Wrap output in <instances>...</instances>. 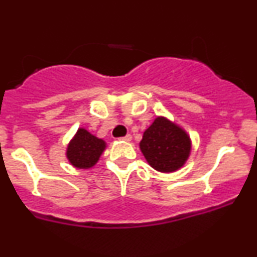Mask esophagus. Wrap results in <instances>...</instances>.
Listing matches in <instances>:
<instances>
[{
    "mask_svg": "<svg viewBox=\"0 0 257 257\" xmlns=\"http://www.w3.org/2000/svg\"><path fill=\"white\" fill-rule=\"evenodd\" d=\"M120 139H122L123 141H128V143H129V141H132V135L131 134H126L125 137H123V138H120Z\"/></svg>",
    "mask_w": 257,
    "mask_h": 257,
    "instance_id": "1",
    "label": "esophagus"
}]
</instances>
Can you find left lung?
<instances>
[{
	"mask_svg": "<svg viewBox=\"0 0 257 257\" xmlns=\"http://www.w3.org/2000/svg\"><path fill=\"white\" fill-rule=\"evenodd\" d=\"M139 146L147 163L161 173H174L184 167L192 150L185 129L163 116L144 132Z\"/></svg>",
	"mask_w": 257,
	"mask_h": 257,
	"instance_id": "1",
	"label": "left lung"
}]
</instances>
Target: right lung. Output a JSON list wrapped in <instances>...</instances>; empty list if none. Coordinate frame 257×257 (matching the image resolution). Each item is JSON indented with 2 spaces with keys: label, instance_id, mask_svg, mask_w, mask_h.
<instances>
[{
  "label": "right lung",
  "instance_id": "obj_1",
  "mask_svg": "<svg viewBox=\"0 0 257 257\" xmlns=\"http://www.w3.org/2000/svg\"><path fill=\"white\" fill-rule=\"evenodd\" d=\"M106 149L102 139L90 134L87 129L78 128L66 149V158L70 164L78 169H89L98 163Z\"/></svg>",
  "mask_w": 257,
  "mask_h": 257
}]
</instances>
